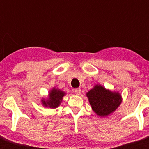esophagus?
Wrapping results in <instances>:
<instances>
[{
  "mask_svg": "<svg viewBox=\"0 0 149 149\" xmlns=\"http://www.w3.org/2000/svg\"><path fill=\"white\" fill-rule=\"evenodd\" d=\"M74 92L77 95H80V93H81V89H79V88L75 89Z\"/></svg>",
  "mask_w": 149,
  "mask_h": 149,
  "instance_id": "obj_1",
  "label": "esophagus"
}]
</instances>
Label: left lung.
<instances>
[{
  "mask_svg": "<svg viewBox=\"0 0 149 149\" xmlns=\"http://www.w3.org/2000/svg\"><path fill=\"white\" fill-rule=\"evenodd\" d=\"M86 95L92 110L99 117H107L113 113L122 102L119 92L107 90L100 84H96Z\"/></svg>",
  "mask_w": 149,
  "mask_h": 149,
  "instance_id": "1",
  "label": "left lung"
}]
</instances>
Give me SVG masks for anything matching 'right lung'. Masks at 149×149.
Segmentation results:
<instances>
[{"instance_id":"obj_1","label":"right lung","mask_w":149,"mask_h":149,"mask_svg":"<svg viewBox=\"0 0 149 149\" xmlns=\"http://www.w3.org/2000/svg\"><path fill=\"white\" fill-rule=\"evenodd\" d=\"M65 95V93L64 91L53 87L49 92V97L47 98H42L41 100V102L45 107H50L52 109L56 108L60 105L63 101V97Z\"/></svg>"}]
</instances>
